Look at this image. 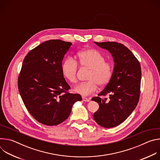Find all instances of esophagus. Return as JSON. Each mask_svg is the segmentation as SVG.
Instances as JSON below:
<instances>
[{
	"mask_svg": "<svg viewBox=\"0 0 160 160\" xmlns=\"http://www.w3.org/2000/svg\"><path fill=\"white\" fill-rule=\"evenodd\" d=\"M82 99H83V101H85V102H89V101H90V99L87 98H85V97H82Z\"/></svg>",
	"mask_w": 160,
	"mask_h": 160,
	"instance_id": "obj_1",
	"label": "esophagus"
}]
</instances>
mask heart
Returning a JSON list of instances; mask_svg holds the SVG:
<instances>
[{"instance_id":"heart-1","label":"heart","mask_w":160,"mask_h":160,"mask_svg":"<svg viewBox=\"0 0 160 160\" xmlns=\"http://www.w3.org/2000/svg\"><path fill=\"white\" fill-rule=\"evenodd\" d=\"M77 62L78 65L89 70L87 82L77 84L75 92L82 96H87L94 93L98 85L104 87L111 81L113 75V65L105 61L104 56L94 49H86L78 52ZM77 62L72 58H67L62 64L61 72L64 79L73 83L77 80L78 66Z\"/></svg>"}]
</instances>
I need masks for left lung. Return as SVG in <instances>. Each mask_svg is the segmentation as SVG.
Masks as SVG:
<instances>
[{
	"mask_svg": "<svg viewBox=\"0 0 160 160\" xmlns=\"http://www.w3.org/2000/svg\"><path fill=\"white\" fill-rule=\"evenodd\" d=\"M112 55L115 67L110 82L92 100L99 105L94 119L105 128L116 127L124 122L138 104L141 94V68L133 53L123 44L116 42H96ZM109 95V99L101 96Z\"/></svg>",
	"mask_w": 160,
	"mask_h": 160,
	"instance_id": "8db88e82",
	"label": "left lung"
}]
</instances>
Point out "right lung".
<instances>
[{"mask_svg":"<svg viewBox=\"0 0 160 160\" xmlns=\"http://www.w3.org/2000/svg\"><path fill=\"white\" fill-rule=\"evenodd\" d=\"M72 43L49 40L25 56L18 77V90L31 115L39 123L57 125L70 115L73 104L82 100L69 93L70 85L61 72L62 61Z\"/></svg>","mask_w":160,"mask_h":160,"instance_id":"obj_1","label":"right lung"}]
</instances>
